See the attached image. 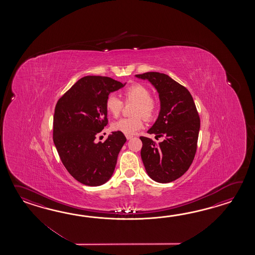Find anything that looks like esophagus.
<instances>
[{
	"label": "esophagus",
	"mask_w": 255,
	"mask_h": 255,
	"mask_svg": "<svg viewBox=\"0 0 255 255\" xmlns=\"http://www.w3.org/2000/svg\"><path fill=\"white\" fill-rule=\"evenodd\" d=\"M126 137H127V139H130V138H132V137H133V135H126Z\"/></svg>",
	"instance_id": "1"
}]
</instances>
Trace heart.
Here are the masks:
<instances>
[{
    "label": "heart",
    "instance_id": "b5f03b06",
    "mask_svg": "<svg viewBox=\"0 0 255 255\" xmlns=\"http://www.w3.org/2000/svg\"><path fill=\"white\" fill-rule=\"evenodd\" d=\"M122 97L126 103H135L132 115L135 117L126 118L115 122L112 128L125 135H133L144 126V120H150L157 113V102L151 98V94L147 87L135 83L126 87L122 91ZM124 104L115 95H109L106 99L105 108L113 118H119L122 112Z\"/></svg>",
    "mask_w": 255,
    "mask_h": 255
}]
</instances>
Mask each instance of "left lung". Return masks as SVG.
<instances>
[{
    "label": "left lung",
    "mask_w": 255,
    "mask_h": 255,
    "mask_svg": "<svg viewBox=\"0 0 255 255\" xmlns=\"http://www.w3.org/2000/svg\"><path fill=\"white\" fill-rule=\"evenodd\" d=\"M135 76L148 80L157 90L160 111L147 133L165 138L157 144L148 137L140 136L141 158L153 180L168 183L180 178L194 159L200 117L189 90L168 75L147 72Z\"/></svg>",
    "instance_id": "obj_1"
}]
</instances>
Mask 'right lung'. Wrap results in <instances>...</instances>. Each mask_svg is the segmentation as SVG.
Instances as JSON below:
<instances>
[{
	"label": "right lung",
	"instance_id": "1",
	"mask_svg": "<svg viewBox=\"0 0 255 255\" xmlns=\"http://www.w3.org/2000/svg\"><path fill=\"white\" fill-rule=\"evenodd\" d=\"M124 86L108 76H84L56 103L54 145L65 168L82 184L99 186L113 175L127 138L119 131L104 142L97 143L96 138L109 122L106 99Z\"/></svg>",
	"mask_w": 255,
	"mask_h": 255
}]
</instances>
